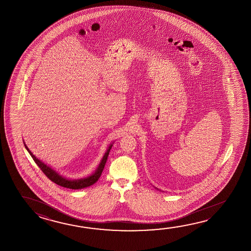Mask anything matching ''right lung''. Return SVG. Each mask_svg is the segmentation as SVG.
Listing matches in <instances>:
<instances>
[{"instance_id": "obj_1", "label": "right lung", "mask_w": 251, "mask_h": 251, "mask_svg": "<svg viewBox=\"0 0 251 251\" xmlns=\"http://www.w3.org/2000/svg\"><path fill=\"white\" fill-rule=\"evenodd\" d=\"M25 146L28 152L30 153L31 156V158H33V160L35 161L36 164L39 166L41 171L44 173L45 175L47 176V177L49 178V180H52L54 183H56L57 185H60L62 187L64 188H68V189H84V188H87L91 185L94 184L99 178L101 176L102 171L104 169V167L106 165V159L108 157V154L110 151L111 148L113 145H111L108 149L106 151V153L103 156L101 161L100 163V166L98 167L97 170L93 173L92 176H88L86 178H83V179H79V180H70V179H67L65 177L59 175L57 172L54 171L53 169H52L51 167L47 166L44 162H42L41 160H40L39 158H36L35 156L32 154L31 151L28 149L25 144Z\"/></svg>"}]
</instances>
